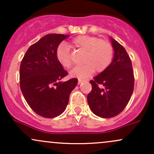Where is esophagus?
<instances>
[{
  "label": "esophagus",
  "instance_id": "esophagus-1",
  "mask_svg": "<svg viewBox=\"0 0 154 154\" xmlns=\"http://www.w3.org/2000/svg\"><path fill=\"white\" fill-rule=\"evenodd\" d=\"M82 82H84V80H82V79H78V84L79 85V84H81V83H82Z\"/></svg>",
  "mask_w": 154,
  "mask_h": 154
}]
</instances>
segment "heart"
<instances>
[{
	"label": "heart",
	"instance_id": "b5f03b06",
	"mask_svg": "<svg viewBox=\"0 0 154 154\" xmlns=\"http://www.w3.org/2000/svg\"><path fill=\"white\" fill-rule=\"evenodd\" d=\"M72 46L85 51L82 59L84 64L75 67L71 71L72 77L85 79L95 71L103 72L112 61L114 49L112 45L106 40H100L95 37L81 35L72 40ZM56 56L63 67L69 69L72 66L71 51L66 43H61L56 48Z\"/></svg>",
	"mask_w": 154,
	"mask_h": 154
}]
</instances>
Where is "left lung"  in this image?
Listing matches in <instances>:
<instances>
[{
    "label": "left lung",
    "instance_id": "obj_1",
    "mask_svg": "<svg viewBox=\"0 0 154 154\" xmlns=\"http://www.w3.org/2000/svg\"><path fill=\"white\" fill-rule=\"evenodd\" d=\"M114 54L108 68L93 80L87 99L93 114L101 118L114 117L128 105L134 90L130 58L122 45L110 37Z\"/></svg>",
    "mask_w": 154,
    "mask_h": 154
}]
</instances>
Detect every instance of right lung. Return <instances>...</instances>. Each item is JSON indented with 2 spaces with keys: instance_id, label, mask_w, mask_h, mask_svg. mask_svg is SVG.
I'll use <instances>...</instances> for the list:
<instances>
[{
  "instance_id": "add662e5",
  "label": "right lung",
  "mask_w": 154,
  "mask_h": 154,
  "mask_svg": "<svg viewBox=\"0 0 154 154\" xmlns=\"http://www.w3.org/2000/svg\"><path fill=\"white\" fill-rule=\"evenodd\" d=\"M69 35L48 34L26 51L20 65V88L26 103L38 115L59 116L66 109L78 79H61L67 72L58 61L56 48Z\"/></svg>"
}]
</instances>
